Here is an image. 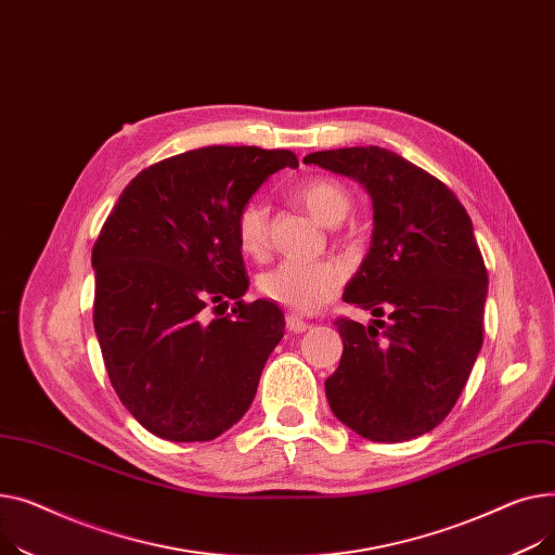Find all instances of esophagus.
Instances as JSON below:
<instances>
[{"label":"esophagus","instance_id":"34e87169","mask_svg":"<svg viewBox=\"0 0 555 555\" xmlns=\"http://www.w3.org/2000/svg\"><path fill=\"white\" fill-rule=\"evenodd\" d=\"M311 327V324L307 322V320H302L300 315H296V313H286V330L288 332H293V334H302V332H307Z\"/></svg>","mask_w":555,"mask_h":555}]
</instances>
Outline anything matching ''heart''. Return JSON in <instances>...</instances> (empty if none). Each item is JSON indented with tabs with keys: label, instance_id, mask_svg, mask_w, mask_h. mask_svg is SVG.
I'll list each match as a JSON object with an SVG mask.
<instances>
[{
	"label": "heart",
	"instance_id": "b5f03b06",
	"mask_svg": "<svg viewBox=\"0 0 555 555\" xmlns=\"http://www.w3.org/2000/svg\"><path fill=\"white\" fill-rule=\"evenodd\" d=\"M296 202L322 225L340 223L349 208V190L334 179H309L293 190ZM235 237L244 255L262 257L269 248V210L264 204L248 202L235 217ZM343 269L336 262H286L259 275L257 288L264 298L300 313H313L332 300L340 284Z\"/></svg>",
	"mask_w": 555,
	"mask_h": 555
}]
</instances>
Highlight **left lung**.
<instances>
[{
    "label": "left lung",
    "instance_id": "left-lung-1",
    "mask_svg": "<svg viewBox=\"0 0 555 555\" xmlns=\"http://www.w3.org/2000/svg\"><path fill=\"white\" fill-rule=\"evenodd\" d=\"M361 183L374 231L343 300L387 313L338 318V370L324 380L332 412L370 441L399 443L437 428L457 403L483 338L488 275L466 208L439 179L385 147L305 156Z\"/></svg>",
    "mask_w": 555,
    "mask_h": 555
}]
</instances>
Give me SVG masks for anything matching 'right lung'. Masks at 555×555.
I'll use <instances>...</instances> for the list:
<instances>
[{
	"instance_id": "1",
	"label": "right lung",
	"mask_w": 555,
	"mask_h": 555,
	"mask_svg": "<svg viewBox=\"0 0 555 555\" xmlns=\"http://www.w3.org/2000/svg\"><path fill=\"white\" fill-rule=\"evenodd\" d=\"M288 150L210 145L166 158L122 190L91 253L93 327L122 405L152 435L210 441L250 408L284 336L271 300L246 305L235 217ZM231 314L210 319L208 310Z\"/></svg>"
}]
</instances>
